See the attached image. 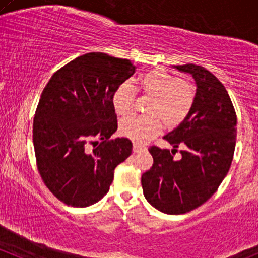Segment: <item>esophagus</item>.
Returning <instances> with one entry per match:
<instances>
[{
    "instance_id": "1",
    "label": "esophagus",
    "mask_w": 258,
    "mask_h": 258,
    "mask_svg": "<svg viewBox=\"0 0 258 258\" xmlns=\"http://www.w3.org/2000/svg\"><path fill=\"white\" fill-rule=\"evenodd\" d=\"M146 147L141 146V144H137V143H134V152L135 153H141V152H144L146 151Z\"/></svg>"
}]
</instances>
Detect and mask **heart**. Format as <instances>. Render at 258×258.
I'll return each mask as SVG.
<instances>
[{"instance_id":"obj_1","label":"heart","mask_w":258,"mask_h":258,"mask_svg":"<svg viewBox=\"0 0 258 258\" xmlns=\"http://www.w3.org/2000/svg\"><path fill=\"white\" fill-rule=\"evenodd\" d=\"M138 89L151 97L143 117H128L120 123L121 136L136 143H146L166 128H176L186 120L196 98V88L187 79L175 78L163 70H152L138 79ZM135 94L123 83L112 94L116 115L127 116L134 107Z\"/></svg>"}]
</instances>
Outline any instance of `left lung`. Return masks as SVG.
<instances>
[{
  "label": "left lung",
  "mask_w": 258,
  "mask_h": 258,
  "mask_svg": "<svg viewBox=\"0 0 258 258\" xmlns=\"http://www.w3.org/2000/svg\"><path fill=\"white\" fill-rule=\"evenodd\" d=\"M196 83V98L186 120L164 136L172 151L151 147L153 166L142 175L143 195L158 211L183 214L213 196L230 169L236 143V114L228 92L213 73L197 64L172 66Z\"/></svg>",
  "instance_id": "left-lung-1"
}]
</instances>
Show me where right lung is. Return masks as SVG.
<instances>
[{
	"mask_svg": "<svg viewBox=\"0 0 258 258\" xmlns=\"http://www.w3.org/2000/svg\"><path fill=\"white\" fill-rule=\"evenodd\" d=\"M135 64L89 52L60 69L41 93L33 123L36 164L47 188L64 205L88 207L109 192L116 166L131 155L117 130L112 94ZM102 141L90 151L89 144Z\"/></svg>",
	"mask_w": 258,
	"mask_h": 258,
	"instance_id": "add662e5",
	"label": "right lung"
}]
</instances>
